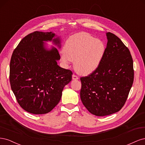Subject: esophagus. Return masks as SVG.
Returning <instances> with one entry per match:
<instances>
[{
  "instance_id": "esophagus-1",
  "label": "esophagus",
  "mask_w": 145,
  "mask_h": 145,
  "mask_svg": "<svg viewBox=\"0 0 145 145\" xmlns=\"http://www.w3.org/2000/svg\"><path fill=\"white\" fill-rule=\"evenodd\" d=\"M78 78V77L77 75H76V74H73L72 75V79L73 80H77Z\"/></svg>"
}]
</instances>
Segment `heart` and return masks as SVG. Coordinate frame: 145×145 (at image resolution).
<instances>
[{
    "label": "heart",
    "mask_w": 145,
    "mask_h": 145,
    "mask_svg": "<svg viewBox=\"0 0 145 145\" xmlns=\"http://www.w3.org/2000/svg\"><path fill=\"white\" fill-rule=\"evenodd\" d=\"M105 52L103 42L87 33H79L68 39L62 52V60L66 64L74 60L76 71L87 75L98 68Z\"/></svg>",
    "instance_id": "heart-1"
}]
</instances>
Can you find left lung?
Listing matches in <instances>:
<instances>
[{
	"label": "left lung",
	"mask_w": 145,
	"mask_h": 145,
	"mask_svg": "<svg viewBox=\"0 0 145 145\" xmlns=\"http://www.w3.org/2000/svg\"><path fill=\"white\" fill-rule=\"evenodd\" d=\"M103 58L95 71L80 77V99L91 113L105 116L119 111L134 82L132 56L128 47L110 32Z\"/></svg>",
	"instance_id": "obj_1"
}]
</instances>
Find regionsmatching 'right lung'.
Masks as SVG:
<instances>
[{
	"label": "right lung",
	"mask_w": 145,
	"mask_h": 145,
	"mask_svg": "<svg viewBox=\"0 0 145 145\" xmlns=\"http://www.w3.org/2000/svg\"><path fill=\"white\" fill-rule=\"evenodd\" d=\"M52 32L34 31L24 37L13 51L10 65V82L17 102L34 114L50 112L60 100L64 86L72 80V72L60 67L56 48L46 50L43 41L52 40Z\"/></svg>",
	"instance_id": "right-lung-1"
}]
</instances>
